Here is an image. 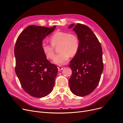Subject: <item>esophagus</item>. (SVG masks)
Wrapping results in <instances>:
<instances>
[{
	"label": "esophagus",
	"mask_w": 123,
	"mask_h": 123,
	"mask_svg": "<svg viewBox=\"0 0 123 123\" xmlns=\"http://www.w3.org/2000/svg\"><path fill=\"white\" fill-rule=\"evenodd\" d=\"M63 67H62V66L60 65V66H58V70L59 71H60L61 70H63Z\"/></svg>",
	"instance_id": "1"
}]
</instances>
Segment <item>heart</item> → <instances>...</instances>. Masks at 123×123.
<instances>
[{
  "label": "heart",
  "instance_id": "heart-1",
  "mask_svg": "<svg viewBox=\"0 0 123 123\" xmlns=\"http://www.w3.org/2000/svg\"><path fill=\"white\" fill-rule=\"evenodd\" d=\"M51 44L45 41L41 43L42 51L46 57L52 59L55 55L54 47L58 46L60 53L55 56L53 62L56 64L64 65L68 62L69 58L75 55L79 49V42L78 37L73 33L57 31L50 38Z\"/></svg>",
  "mask_w": 123,
  "mask_h": 123
}]
</instances>
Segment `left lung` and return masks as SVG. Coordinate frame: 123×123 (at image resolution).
Listing matches in <instances>:
<instances>
[{
	"label": "left lung",
	"mask_w": 123,
	"mask_h": 123,
	"mask_svg": "<svg viewBox=\"0 0 123 123\" xmlns=\"http://www.w3.org/2000/svg\"><path fill=\"white\" fill-rule=\"evenodd\" d=\"M77 35L78 50L70 61L72 75L69 79L71 92L78 97L92 93L98 85L104 69L102 48L92 30L84 25L71 24Z\"/></svg>",
	"instance_id": "left-lung-1"
}]
</instances>
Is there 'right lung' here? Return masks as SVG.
Wrapping results in <instances>:
<instances>
[{
  "instance_id": "add662e5",
  "label": "right lung",
  "mask_w": 123,
  "mask_h": 123,
  "mask_svg": "<svg viewBox=\"0 0 123 123\" xmlns=\"http://www.w3.org/2000/svg\"><path fill=\"white\" fill-rule=\"evenodd\" d=\"M56 26L30 25L20 34L16 41L15 71L23 88L31 97H45L54 87L58 68L47 59L41 43Z\"/></svg>"
}]
</instances>
